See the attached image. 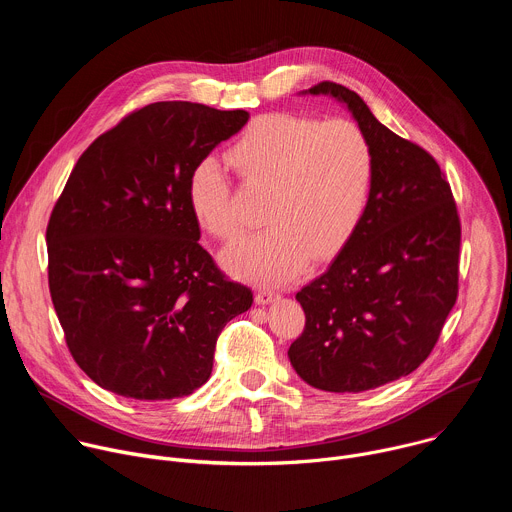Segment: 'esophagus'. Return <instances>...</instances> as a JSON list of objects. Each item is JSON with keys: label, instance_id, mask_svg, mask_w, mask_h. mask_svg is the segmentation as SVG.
<instances>
[{"label": "esophagus", "instance_id": "34e87169", "mask_svg": "<svg viewBox=\"0 0 512 512\" xmlns=\"http://www.w3.org/2000/svg\"><path fill=\"white\" fill-rule=\"evenodd\" d=\"M275 300H279V291H275L273 287H261L259 291H257V296H255V302L257 304H271V302H275Z\"/></svg>", "mask_w": 512, "mask_h": 512}]
</instances>
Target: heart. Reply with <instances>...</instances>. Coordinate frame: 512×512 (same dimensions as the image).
<instances>
[{"instance_id":"heart-1","label":"heart","mask_w":512,"mask_h":512,"mask_svg":"<svg viewBox=\"0 0 512 512\" xmlns=\"http://www.w3.org/2000/svg\"><path fill=\"white\" fill-rule=\"evenodd\" d=\"M243 184L265 192L269 227L225 253L229 267L265 283L294 279L308 263L338 253L369 208L375 156L354 121L298 113L253 119L227 152ZM188 200L198 223L218 239L243 231L233 188L216 160H200L188 178Z\"/></svg>"}]
</instances>
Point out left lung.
<instances>
[{"instance_id":"8db88e82","label":"left lung","mask_w":512,"mask_h":512,"mask_svg":"<svg viewBox=\"0 0 512 512\" xmlns=\"http://www.w3.org/2000/svg\"><path fill=\"white\" fill-rule=\"evenodd\" d=\"M310 93L350 109L371 141L375 176L358 229L296 294L306 326L287 356L308 385L360 393L413 373L431 354L458 300L462 227L450 182L421 145L342 85L324 81Z\"/></svg>"}]
</instances>
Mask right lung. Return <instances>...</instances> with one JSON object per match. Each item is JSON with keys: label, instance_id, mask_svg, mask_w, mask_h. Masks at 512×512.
I'll return each instance as SVG.
<instances>
[{"label": "right lung", "instance_id": "1", "mask_svg": "<svg viewBox=\"0 0 512 512\" xmlns=\"http://www.w3.org/2000/svg\"><path fill=\"white\" fill-rule=\"evenodd\" d=\"M249 121L162 101L125 115L72 168L46 227L66 346L99 387L137 401L194 393L218 334L253 304L198 243L192 168Z\"/></svg>", "mask_w": 512, "mask_h": 512}]
</instances>
